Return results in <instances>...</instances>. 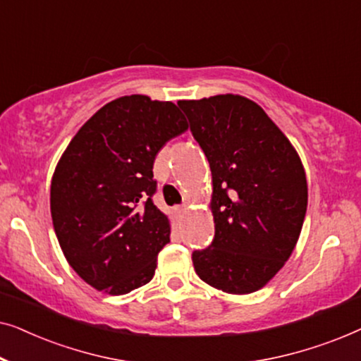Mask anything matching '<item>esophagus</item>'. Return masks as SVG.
<instances>
[{
    "mask_svg": "<svg viewBox=\"0 0 361 361\" xmlns=\"http://www.w3.org/2000/svg\"><path fill=\"white\" fill-rule=\"evenodd\" d=\"M189 207H190L189 202H185V204L182 205V207H177V212H179V214H184V212L189 210Z\"/></svg>",
    "mask_w": 361,
    "mask_h": 361,
    "instance_id": "34e87169",
    "label": "esophagus"
}]
</instances>
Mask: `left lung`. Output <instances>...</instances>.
Wrapping results in <instances>:
<instances>
[{
	"label": "left lung",
	"instance_id": "1",
	"mask_svg": "<svg viewBox=\"0 0 361 361\" xmlns=\"http://www.w3.org/2000/svg\"><path fill=\"white\" fill-rule=\"evenodd\" d=\"M212 171L215 238L195 273L226 294H251L293 255L307 210L302 161L258 103L225 93L177 103Z\"/></svg>",
	"mask_w": 361,
	"mask_h": 361
}]
</instances>
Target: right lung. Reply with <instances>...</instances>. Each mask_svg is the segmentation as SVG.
<instances>
[{"instance_id": "add662e5", "label": "right lung", "mask_w": 361, "mask_h": 361, "mask_svg": "<svg viewBox=\"0 0 361 361\" xmlns=\"http://www.w3.org/2000/svg\"><path fill=\"white\" fill-rule=\"evenodd\" d=\"M189 130L176 103L125 95L102 106L68 142L51 182L62 253L97 290L121 295L149 283L169 243V216L152 204L154 159Z\"/></svg>"}]
</instances>
